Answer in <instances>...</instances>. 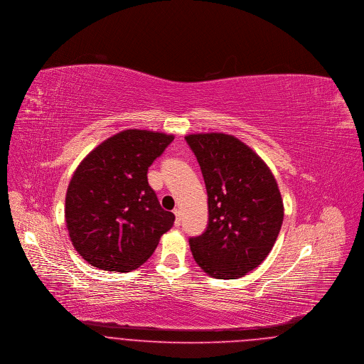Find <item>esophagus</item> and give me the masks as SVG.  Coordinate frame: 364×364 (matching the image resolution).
Instances as JSON below:
<instances>
[{
    "instance_id": "obj_1",
    "label": "esophagus",
    "mask_w": 364,
    "mask_h": 364,
    "mask_svg": "<svg viewBox=\"0 0 364 364\" xmlns=\"http://www.w3.org/2000/svg\"><path fill=\"white\" fill-rule=\"evenodd\" d=\"M173 213H174V217H176V218H174V225H176V227H180V224H181V215H180V212H178V210H174Z\"/></svg>"
}]
</instances>
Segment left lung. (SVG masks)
Instances as JSON below:
<instances>
[{"label": "left lung", "instance_id": "left-lung-1", "mask_svg": "<svg viewBox=\"0 0 364 364\" xmlns=\"http://www.w3.org/2000/svg\"><path fill=\"white\" fill-rule=\"evenodd\" d=\"M208 191L209 223L190 237L196 264L215 279H237L272 250L283 223L278 183L255 151L231 134L186 136Z\"/></svg>", "mask_w": 364, "mask_h": 364}]
</instances>
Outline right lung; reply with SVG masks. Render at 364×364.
<instances>
[{
  "mask_svg": "<svg viewBox=\"0 0 364 364\" xmlns=\"http://www.w3.org/2000/svg\"><path fill=\"white\" fill-rule=\"evenodd\" d=\"M174 136L128 129L89 152L65 193V225L73 246L90 265L129 272L146 262L174 214L149 186L152 162Z\"/></svg>",
  "mask_w": 364,
  "mask_h": 364,
  "instance_id": "right-lung-1",
  "label": "right lung"
}]
</instances>
